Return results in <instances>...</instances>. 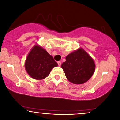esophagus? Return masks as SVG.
I'll list each match as a JSON object with an SVG mask.
<instances>
[{
    "instance_id": "1",
    "label": "esophagus",
    "mask_w": 120,
    "mask_h": 120,
    "mask_svg": "<svg viewBox=\"0 0 120 120\" xmlns=\"http://www.w3.org/2000/svg\"><path fill=\"white\" fill-rule=\"evenodd\" d=\"M57 63H58V66H61V62H60V61L57 62Z\"/></svg>"
}]
</instances>
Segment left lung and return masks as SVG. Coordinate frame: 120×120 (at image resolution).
Listing matches in <instances>:
<instances>
[{
    "label": "left lung",
    "instance_id": "left-lung-1",
    "mask_svg": "<svg viewBox=\"0 0 120 120\" xmlns=\"http://www.w3.org/2000/svg\"><path fill=\"white\" fill-rule=\"evenodd\" d=\"M61 67L71 83L82 84L86 82L94 73L95 65L86 51L80 48L67 56Z\"/></svg>",
    "mask_w": 120,
    "mask_h": 120
}]
</instances>
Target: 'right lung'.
Returning <instances> with one entry per match:
<instances>
[{
    "mask_svg": "<svg viewBox=\"0 0 120 120\" xmlns=\"http://www.w3.org/2000/svg\"><path fill=\"white\" fill-rule=\"evenodd\" d=\"M58 66L52 56L38 45L34 46L28 54L25 68L29 75L37 80L45 79L53 68Z\"/></svg>",
    "mask_w": 120,
    "mask_h": 120,
    "instance_id": "add662e5",
    "label": "right lung"
}]
</instances>
